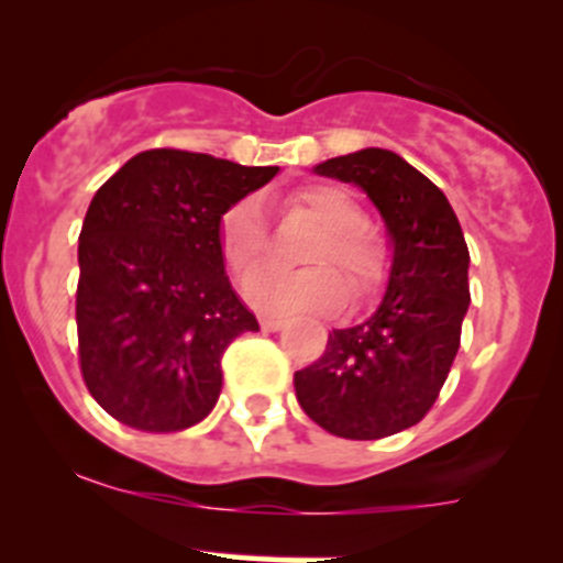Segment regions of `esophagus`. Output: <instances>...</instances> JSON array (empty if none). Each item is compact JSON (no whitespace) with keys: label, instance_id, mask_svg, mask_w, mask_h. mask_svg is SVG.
I'll use <instances>...</instances> for the list:
<instances>
[{"label":"esophagus","instance_id":"esophagus-1","mask_svg":"<svg viewBox=\"0 0 563 563\" xmlns=\"http://www.w3.org/2000/svg\"><path fill=\"white\" fill-rule=\"evenodd\" d=\"M260 325L265 331H278V329H282V325H285V320L273 318V314H265V318H260Z\"/></svg>","mask_w":563,"mask_h":563}]
</instances>
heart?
<instances>
[{
	"instance_id": "heart-1",
	"label": "heart",
	"mask_w": 563,
	"mask_h": 563,
	"mask_svg": "<svg viewBox=\"0 0 563 563\" xmlns=\"http://www.w3.org/2000/svg\"><path fill=\"white\" fill-rule=\"evenodd\" d=\"M296 205L307 210L320 227L323 238L309 251V265H336L345 273L356 296H365L382 282L387 254L371 229L365 227V210L340 187H303ZM223 260L234 273L249 271L267 249V221L260 198L245 196L229 207L221 218ZM243 296L251 307L276 314H318L331 312L345 298V285L331 267L287 273L278 267H256L243 278Z\"/></svg>"
}]
</instances>
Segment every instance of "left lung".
Here are the masks:
<instances>
[{
    "mask_svg": "<svg viewBox=\"0 0 563 563\" xmlns=\"http://www.w3.org/2000/svg\"><path fill=\"white\" fill-rule=\"evenodd\" d=\"M314 174L367 192L389 238L382 303L334 329L323 356L296 373L301 409L342 439L417 426L451 373L470 307V251L445 192L387 148L331 157Z\"/></svg>",
    "mask_w": 563,
    "mask_h": 563,
    "instance_id": "1",
    "label": "left lung"
}]
</instances>
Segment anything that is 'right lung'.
Listing matches in <instances>:
<instances>
[{
    "label": "right lung",
    "mask_w": 563,
    "mask_h": 563,
    "mask_svg": "<svg viewBox=\"0 0 563 563\" xmlns=\"http://www.w3.org/2000/svg\"><path fill=\"white\" fill-rule=\"evenodd\" d=\"M276 174L152 148L96 190L79 232V365L118 422L174 433L216 409L223 351L260 331L229 285L218 229Z\"/></svg>",
    "instance_id": "1"
}]
</instances>
